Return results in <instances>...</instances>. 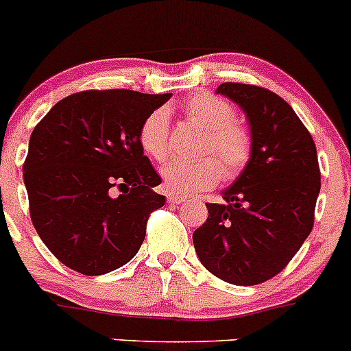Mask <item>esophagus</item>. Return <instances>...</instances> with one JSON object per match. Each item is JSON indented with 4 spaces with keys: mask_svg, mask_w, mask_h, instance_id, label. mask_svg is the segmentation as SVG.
I'll return each mask as SVG.
<instances>
[{
    "mask_svg": "<svg viewBox=\"0 0 351 351\" xmlns=\"http://www.w3.org/2000/svg\"><path fill=\"white\" fill-rule=\"evenodd\" d=\"M186 197L183 195H175V193H168V202L169 204H182V202H185Z\"/></svg>",
    "mask_w": 351,
    "mask_h": 351,
    "instance_id": "esophagus-1",
    "label": "esophagus"
}]
</instances>
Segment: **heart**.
Instances as JSON below:
<instances>
[{"mask_svg": "<svg viewBox=\"0 0 351 351\" xmlns=\"http://www.w3.org/2000/svg\"><path fill=\"white\" fill-rule=\"evenodd\" d=\"M190 120L207 130L200 147V159H171L161 168L162 185L168 192L186 193L208 190L224 180L243 173L253 153V139L246 127L234 120V108L224 98L198 93L185 101ZM139 144L156 161H165L169 153V110H153L139 127Z\"/></svg>", "mask_w": 351, "mask_h": 351, "instance_id": "obj_1", "label": "heart"}]
</instances>
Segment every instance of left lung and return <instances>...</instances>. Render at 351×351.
Here are the masks:
<instances>
[{
	"mask_svg": "<svg viewBox=\"0 0 351 351\" xmlns=\"http://www.w3.org/2000/svg\"><path fill=\"white\" fill-rule=\"evenodd\" d=\"M250 122L253 153L224 204H205L208 217L193 246L212 275L232 285L270 280L313 231L321 190L317 151L293 108L267 88L222 83Z\"/></svg>",
	"mask_w": 351,
	"mask_h": 351,
	"instance_id": "left-lung-1",
	"label": "left lung"
}]
</instances>
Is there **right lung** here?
<instances>
[{
  "mask_svg": "<svg viewBox=\"0 0 351 351\" xmlns=\"http://www.w3.org/2000/svg\"><path fill=\"white\" fill-rule=\"evenodd\" d=\"M169 97L80 91L35 125L23 162L32 224L71 270L104 275L139 251L151 212L165 205L139 127Z\"/></svg>",
  "mask_w": 351,
  "mask_h": 351,
  "instance_id": "right-lung-1",
  "label": "right lung"
}]
</instances>
